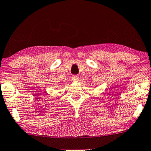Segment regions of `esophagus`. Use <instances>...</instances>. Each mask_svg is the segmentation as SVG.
I'll return each instance as SVG.
<instances>
[{
  "mask_svg": "<svg viewBox=\"0 0 151 151\" xmlns=\"http://www.w3.org/2000/svg\"><path fill=\"white\" fill-rule=\"evenodd\" d=\"M72 81L74 82H77L79 80V77L78 75H73L72 77Z\"/></svg>",
  "mask_w": 151,
  "mask_h": 151,
  "instance_id": "esophagus-1",
  "label": "esophagus"
}]
</instances>
